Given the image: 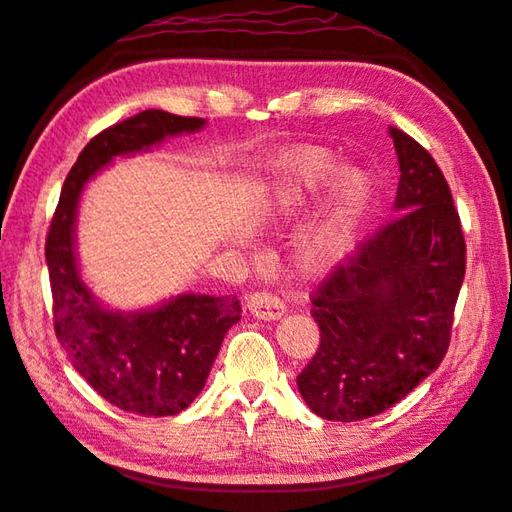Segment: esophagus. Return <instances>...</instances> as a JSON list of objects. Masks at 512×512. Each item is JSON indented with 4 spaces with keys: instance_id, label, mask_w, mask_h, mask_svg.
<instances>
[{
    "instance_id": "esophagus-1",
    "label": "esophagus",
    "mask_w": 512,
    "mask_h": 512,
    "mask_svg": "<svg viewBox=\"0 0 512 512\" xmlns=\"http://www.w3.org/2000/svg\"><path fill=\"white\" fill-rule=\"evenodd\" d=\"M247 311L258 317V320H278V317L287 313V306L274 293L256 291L247 298Z\"/></svg>"
}]
</instances>
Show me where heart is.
I'll use <instances>...</instances> for the list:
<instances>
[{
    "label": "heart",
    "instance_id": "b5f03b06",
    "mask_svg": "<svg viewBox=\"0 0 512 512\" xmlns=\"http://www.w3.org/2000/svg\"><path fill=\"white\" fill-rule=\"evenodd\" d=\"M333 181L331 199L295 247V263L304 274H320L346 254L352 230L368 199V181L355 170L342 173L337 157L315 146L295 151L285 164L280 192V208L285 212L298 210Z\"/></svg>",
    "mask_w": 512,
    "mask_h": 512
}]
</instances>
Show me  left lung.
Masks as SVG:
<instances>
[{
  "label": "left lung",
  "instance_id": "8db88e82",
  "mask_svg": "<svg viewBox=\"0 0 512 512\" xmlns=\"http://www.w3.org/2000/svg\"><path fill=\"white\" fill-rule=\"evenodd\" d=\"M390 135L401 168L396 217L311 295L320 346L298 374V388L326 420L377 416L440 366L467 269L445 175L410 135L394 127Z\"/></svg>",
  "mask_w": 512,
  "mask_h": 512
}]
</instances>
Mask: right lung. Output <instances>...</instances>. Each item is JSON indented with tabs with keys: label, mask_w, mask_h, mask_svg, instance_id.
Returning <instances> with one entry per match:
<instances>
[{
	"label": "right lung",
	"mask_w": 512,
	"mask_h": 512,
	"mask_svg": "<svg viewBox=\"0 0 512 512\" xmlns=\"http://www.w3.org/2000/svg\"><path fill=\"white\" fill-rule=\"evenodd\" d=\"M201 127V118L146 109L100 131L67 173L45 238L56 339L102 399L131 414L175 416L197 399L225 333L241 320V302L236 295L186 293L153 311L102 309L76 267L78 197L89 177L116 155L151 149L168 135Z\"/></svg>",
	"instance_id": "obj_1"
}]
</instances>
